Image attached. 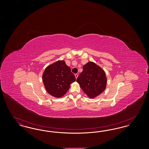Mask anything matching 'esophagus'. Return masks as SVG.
Instances as JSON below:
<instances>
[{
	"label": "esophagus",
	"mask_w": 149,
	"mask_h": 149,
	"mask_svg": "<svg viewBox=\"0 0 149 149\" xmlns=\"http://www.w3.org/2000/svg\"><path fill=\"white\" fill-rule=\"evenodd\" d=\"M75 78H76V79H77L78 77V74H75Z\"/></svg>",
	"instance_id": "34e87169"
}]
</instances>
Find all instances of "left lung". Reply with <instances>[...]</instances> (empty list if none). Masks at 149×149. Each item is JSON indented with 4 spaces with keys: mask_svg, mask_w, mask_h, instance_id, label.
<instances>
[{
    "mask_svg": "<svg viewBox=\"0 0 149 149\" xmlns=\"http://www.w3.org/2000/svg\"><path fill=\"white\" fill-rule=\"evenodd\" d=\"M77 81L83 92L91 98L103 92L106 87L107 78L104 70L97 64L89 62L83 66V70Z\"/></svg>",
    "mask_w": 149,
    "mask_h": 149,
    "instance_id": "8db88e82",
    "label": "left lung"
}]
</instances>
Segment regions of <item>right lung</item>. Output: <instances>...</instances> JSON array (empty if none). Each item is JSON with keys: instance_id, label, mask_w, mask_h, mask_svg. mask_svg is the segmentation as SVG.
<instances>
[{"instance_id": "obj_1", "label": "right lung", "mask_w": 149, "mask_h": 149, "mask_svg": "<svg viewBox=\"0 0 149 149\" xmlns=\"http://www.w3.org/2000/svg\"><path fill=\"white\" fill-rule=\"evenodd\" d=\"M42 79L47 92L56 98L65 94L76 80L64 61H58L47 66L43 74Z\"/></svg>"}]
</instances>
